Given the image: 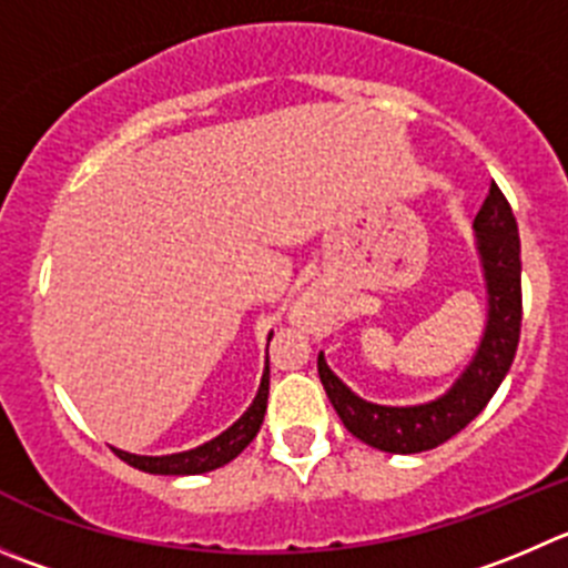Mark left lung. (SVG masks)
Returning a JSON list of instances; mask_svg holds the SVG:
<instances>
[{
	"label": "left lung",
	"instance_id": "8db88e82",
	"mask_svg": "<svg viewBox=\"0 0 568 568\" xmlns=\"http://www.w3.org/2000/svg\"><path fill=\"white\" fill-rule=\"evenodd\" d=\"M474 231L488 287V323L468 368L440 398L415 407L371 404L351 393L332 374L323 354H317V374L339 420L374 449L390 455L435 449L483 413L510 371L521 334V242L510 203L496 183H490L488 197L474 217Z\"/></svg>",
	"mask_w": 568,
	"mask_h": 568
}]
</instances>
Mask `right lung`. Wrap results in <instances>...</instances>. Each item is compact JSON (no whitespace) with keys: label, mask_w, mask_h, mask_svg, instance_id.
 I'll return each mask as SVG.
<instances>
[{"label":"right lung","mask_w":568,"mask_h":568,"mask_svg":"<svg viewBox=\"0 0 568 568\" xmlns=\"http://www.w3.org/2000/svg\"><path fill=\"white\" fill-rule=\"evenodd\" d=\"M273 337V334H270ZM267 393H270V362L264 365L262 385H258L256 398H253L251 407L245 409L240 420L234 426L217 435L214 440L203 443L197 449L178 452V455H164V457H144V455H131V452L113 449V455L119 460H125L128 466L139 468V471L148 474H164V477H183V474H206L214 468L225 466V463L234 460L247 443L256 437L258 426L264 420V409H267Z\"/></svg>","instance_id":"add662e5"}]
</instances>
